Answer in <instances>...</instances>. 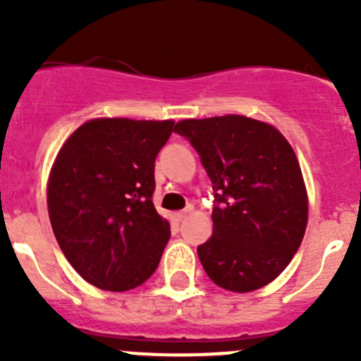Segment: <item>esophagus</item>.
Returning a JSON list of instances; mask_svg holds the SVG:
<instances>
[{"mask_svg":"<svg viewBox=\"0 0 361 361\" xmlns=\"http://www.w3.org/2000/svg\"><path fill=\"white\" fill-rule=\"evenodd\" d=\"M191 212H193V208H191V206H188V208H186V209H183V212H177V213H175V219H177L178 222H180V220L186 219V216L190 215Z\"/></svg>","mask_w":361,"mask_h":361,"instance_id":"34e87169","label":"esophagus"}]
</instances>
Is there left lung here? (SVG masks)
Instances as JSON below:
<instances>
[{
    "instance_id": "obj_1",
    "label": "left lung",
    "mask_w": 361,
    "mask_h": 361,
    "mask_svg": "<svg viewBox=\"0 0 361 361\" xmlns=\"http://www.w3.org/2000/svg\"><path fill=\"white\" fill-rule=\"evenodd\" d=\"M175 132L197 149L213 186V235L197 247L204 271L228 291L264 288L291 262L307 226L291 145L244 116L186 119Z\"/></svg>"
}]
</instances>
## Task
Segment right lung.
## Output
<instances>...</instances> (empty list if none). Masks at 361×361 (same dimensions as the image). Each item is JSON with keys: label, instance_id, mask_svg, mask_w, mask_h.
<instances>
[{"label": "right lung", "instance_id": "right-lung-1", "mask_svg": "<svg viewBox=\"0 0 361 361\" xmlns=\"http://www.w3.org/2000/svg\"><path fill=\"white\" fill-rule=\"evenodd\" d=\"M173 121L94 119L57 153L49 215L57 244L92 286L128 291L161 262L170 224L153 206L155 157Z\"/></svg>", "mask_w": 361, "mask_h": 361}]
</instances>
